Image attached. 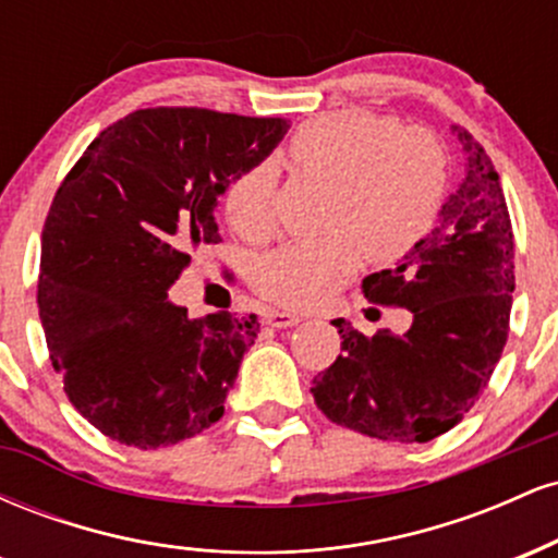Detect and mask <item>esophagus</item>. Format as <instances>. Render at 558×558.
Here are the masks:
<instances>
[{"mask_svg":"<svg viewBox=\"0 0 558 558\" xmlns=\"http://www.w3.org/2000/svg\"><path fill=\"white\" fill-rule=\"evenodd\" d=\"M301 315H296V312H283V310L265 312V323L272 325V328H291V325H296Z\"/></svg>","mask_w":558,"mask_h":558,"instance_id":"1","label":"esophagus"}]
</instances>
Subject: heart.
<instances>
[{
    "instance_id": "b5f03b06",
    "label": "heart",
    "mask_w": 558,
    "mask_h": 558,
    "mask_svg": "<svg viewBox=\"0 0 558 558\" xmlns=\"http://www.w3.org/2000/svg\"><path fill=\"white\" fill-rule=\"evenodd\" d=\"M288 157L306 175L328 181L319 241L288 243L257 265L254 288L286 310H312L345 283L362 257L401 259L425 239L446 194V151L430 131L369 112L310 120L293 133ZM226 217L235 233H275V168L262 162L228 189Z\"/></svg>"
}]
</instances>
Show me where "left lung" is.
<instances>
[{
	"instance_id": "left-lung-1",
	"label": "left lung",
	"mask_w": 558,
	"mask_h": 558,
	"mask_svg": "<svg viewBox=\"0 0 558 558\" xmlns=\"http://www.w3.org/2000/svg\"><path fill=\"white\" fill-rule=\"evenodd\" d=\"M453 133L466 172L440 209L438 228L399 267L362 280L367 301L412 312V328L364 336L332 319L343 354L312 380L319 412L369 438L427 444L459 425L488 386L509 336V207L480 141L462 125Z\"/></svg>"
}]
</instances>
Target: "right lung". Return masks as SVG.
I'll return each mask as SVG.
<instances>
[{"instance_id": "1", "label": "right lung", "mask_w": 558, "mask_h": 558, "mask_svg": "<svg viewBox=\"0 0 558 558\" xmlns=\"http://www.w3.org/2000/svg\"><path fill=\"white\" fill-rule=\"evenodd\" d=\"M283 118L149 107L96 136L41 230L38 317L75 409L107 438L162 448L226 412L257 317L189 319L168 288L220 243L230 183L286 136Z\"/></svg>"}]
</instances>
